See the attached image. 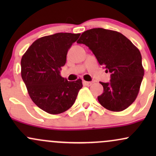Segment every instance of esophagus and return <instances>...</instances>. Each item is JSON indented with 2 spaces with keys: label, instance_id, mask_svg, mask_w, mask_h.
<instances>
[{
  "label": "esophagus",
  "instance_id": "obj_1",
  "mask_svg": "<svg viewBox=\"0 0 156 156\" xmlns=\"http://www.w3.org/2000/svg\"><path fill=\"white\" fill-rule=\"evenodd\" d=\"M83 84L84 86H87V87H89V86H91L92 84V82H90V81H85V80H83Z\"/></svg>",
  "mask_w": 156,
  "mask_h": 156
}]
</instances>
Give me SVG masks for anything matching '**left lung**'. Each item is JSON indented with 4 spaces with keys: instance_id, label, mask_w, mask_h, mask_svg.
Returning a JSON list of instances; mask_svg holds the SVG:
<instances>
[{
    "instance_id": "obj_1",
    "label": "left lung",
    "mask_w": 156,
    "mask_h": 156,
    "mask_svg": "<svg viewBox=\"0 0 156 156\" xmlns=\"http://www.w3.org/2000/svg\"><path fill=\"white\" fill-rule=\"evenodd\" d=\"M77 43L87 45L99 64L111 73L110 81L101 82L103 92L98 97L99 103L113 112L130 106L136 98L144 76L138 48L122 34L101 28L84 31Z\"/></svg>"
}]
</instances>
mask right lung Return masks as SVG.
<instances>
[{"label": "right lung", "instance_id": "right-lung-1", "mask_svg": "<svg viewBox=\"0 0 156 156\" xmlns=\"http://www.w3.org/2000/svg\"><path fill=\"white\" fill-rule=\"evenodd\" d=\"M80 34L57 33L36 40L21 59V76L31 100L51 114L63 113L76 101L82 80L60 75L67 54Z\"/></svg>", "mask_w": 156, "mask_h": 156}]
</instances>
